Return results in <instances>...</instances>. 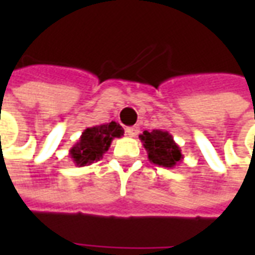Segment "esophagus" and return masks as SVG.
Listing matches in <instances>:
<instances>
[{"label": "esophagus", "mask_w": 255, "mask_h": 255, "mask_svg": "<svg viewBox=\"0 0 255 255\" xmlns=\"http://www.w3.org/2000/svg\"><path fill=\"white\" fill-rule=\"evenodd\" d=\"M126 133H127L129 138H135V136H136V135L139 133V127L133 126V127L126 128Z\"/></svg>", "instance_id": "esophagus-1"}]
</instances>
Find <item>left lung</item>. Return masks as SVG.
<instances>
[{
  "label": "left lung",
  "instance_id": "obj_1",
  "mask_svg": "<svg viewBox=\"0 0 255 255\" xmlns=\"http://www.w3.org/2000/svg\"><path fill=\"white\" fill-rule=\"evenodd\" d=\"M143 147L147 151L150 162L164 168H175L183 161L182 150L168 131L153 129L139 135Z\"/></svg>",
  "mask_w": 255,
  "mask_h": 255
}]
</instances>
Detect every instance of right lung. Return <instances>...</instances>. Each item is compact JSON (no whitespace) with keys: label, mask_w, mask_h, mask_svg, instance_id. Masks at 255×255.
Here are the masks:
<instances>
[{"label":"right lung","mask_w":255,"mask_h":255,"mask_svg":"<svg viewBox=\"0 0 255 255\" xmlns=\"http://www.w3.org/2000/svg\"><path fill=\"white\" fill-rule=\"evenodd\" d=\"M123 135L124 129L115 122L86 128L78 142L69 150V155L76 166L90 165L104 157L113 139L122 138Z\"/></svg>","instance_id":"add662e5"}]
</instances>
